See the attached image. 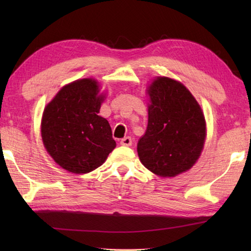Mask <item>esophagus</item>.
<instances>
[{
  "label": "esophagus",
  "mask_w": 251,
  "mask_h": 251,
  "mask_svg": "<svg viewBox=\"0 0 251 251\" xmlns=\"http://www.w3.org/2000/svg\"><path fill=\"white\" fill-rule=\"evenodd\" d=\"M131 143H132V140H131L130 137H125V138H123V139L121 140V145L122 146H125V147L131 146Z\"/></svg>",
  "instance_id": "esophagus-1"
}]
</instances>
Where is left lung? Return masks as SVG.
<instances>
[{
    "mask_svg": "<svg viewBox=\"0 0 251 251\" xmlns=\"http://www.w3.org/2000/svg\"><path fill=\"white\" fill-rule=\"evenodd\" d=\"M149 96L148 127L138 141V155L152 173L174 177L190 169L201 155L205 117L189 90L172 78L157 77Z\"/></svg>",
    "mask_w": 251,
    "mask_h": 251,
    "instance_id": "8db88e82",
    "label": "left lung"
}]
</instances>
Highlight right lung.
I'll list each match as a JSON object with an SVG mask.
<instances>
[{"instance_id":"right-lung-1","label":"right lung","mask_w":251,"mask_h":251,"mask_svg":"<svg viewBox=\"0 0 251 251\" xmlns=\"http://www.w3.org/2000/svg\"><path fill=\"white\" fill-rule=\"evenodd\" d=\"M97 82L78 79L63 87L42 117V139L54 161L73 174L98 168L115 148L109 122L98 115L103 97Z\"/></svg>"}]
</instances>
